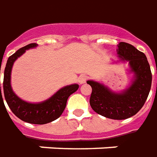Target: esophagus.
Masks as SVG:
<instances>
[{
	"label": "esophagus",
	"instance_id": "1",
	"mask_svg": "<svg viewBox=\"0 0 157 157\" xmlns=\"http://www.w3.org/2000/svg\"><path fill=\"white\" fill-rule=\"evenodd\" d=\"M87 81V75H81L78 77V82L80 84H83V83L86 82Z\"/></svg>",
	"mask_w": 157,
	"mask_h": 157
}]
</instances>
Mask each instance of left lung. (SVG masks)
<instances>
[{
  "label": "left lung",
  "instance_id": "obj_1",
  "mask_svg": "<svg viewBox=\"0 0 157 157\" xmlns=\"http://www.w3.org/2000/svg\"><path fill=\"white\" fill-rule=\"evenodd\" d=\"M119 60L127 63L132 73V82L120 92H115L103 83L88 80L92 87L89 103L98 114L112 119H125L137 113L144 105L151 87L152 75L147 57L133 45L124 42L118 44Z\"/></svg>",
  "mask_w": 157,
  "mask_h": 157
}]
</instances>
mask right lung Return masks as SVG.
Segmentation results:
<instances>
[{"label":"right lung","mask_w":157,"mask_h":157,"mask_svg":"<svg viewBox=\"0 0 157 157\" xmlns=\"http://www.w3.org/2000/svg\"><path fill=\"white\" fill-rule=\"evenodd\" d=\"M37 44H30L24 47L20 48L17 52L8 57L7 64L4 70V80H3V91L5 100L11 111L21 120L30 124H44L50 123L60 117L63 113L66 106L68 98L78 89L79 85L70 84L60 88L52 96L45 101L37 103H32L23 101L13 92L11 86V73L13 63L20 56H21L25 51L36 48ZM1 74V67H0ZM0 92L1 83H0ZM0 98H2V96ZM3 101V100H2Z\"/></svg>","instance_id":"right-lung-1"}]
</instances>
